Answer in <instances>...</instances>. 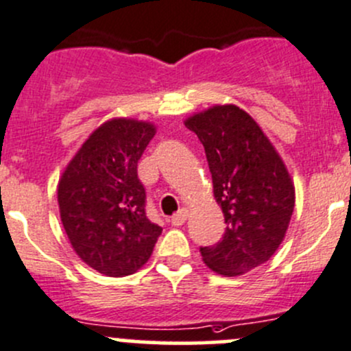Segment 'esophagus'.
Returning <instances> with one entry per match:
<instances>
[{"instance_id": "34e87169", "label": "esophagus", "mask_w": 351, "mask_h": 351, "mask_svg": "<svg viewBox=\"0 0 351 351\" xmlns=\"http://www.w3.org/2000/svg\"><path fill=\"white\" fill-rule=\"evenodd\" d=\"M186 217H189V210H186V208H180V210L171 217V224L176 226V228H178V226H183L185 224Z\"/></svg>"}]
</instances>
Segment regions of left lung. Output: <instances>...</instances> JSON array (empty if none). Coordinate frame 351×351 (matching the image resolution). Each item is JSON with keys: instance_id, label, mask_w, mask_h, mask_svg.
<instances>
[{"instance_id": "obj_1", "label": "left lung", "mask_w": 351, "mask_h": 351, "mask_svg": "<svg viewBox=\"0 0 351 351\" xmlns=\"http://www.w3.org/2000/svg\"><path fill=\"white\" fill-rule=\"evenodd\" d=\"M204 144L215 202L226 221L222 239L200 247L204 263L238 277L267 263L289 229L295 189L285 162L253 117L236 105H214L185 120Z\"/></svg>"}]
</instances>
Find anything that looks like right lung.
Masks as SVG:
<instances>
[{
  "label": "right lung",
  "instance_id": "obj_1",
  "mask_svg": "<svg viewBox=\"0 0 351 351\" xmlns=\"http://www.w3.org/2000/svg\"><path fill=\"white\" fill-rule=\"evenodd\" d=\"M154 134L151 122L107 120L59 180V212L71 246L108 277H125L146 265L162 231L146 217V190L137 178V162Z\"/></svg>",
  "mask_w": 351,
  "mask_h": 351
}]
</instances>
